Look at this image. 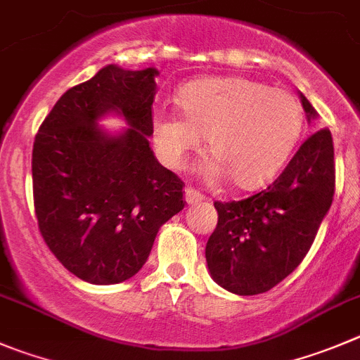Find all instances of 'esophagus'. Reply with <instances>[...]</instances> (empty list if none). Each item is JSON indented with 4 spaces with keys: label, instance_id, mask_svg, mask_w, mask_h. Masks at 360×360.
I'll return each mask as SVG.
<instances>
[{
    "label": "esophagus",
    "instance_id": "obj_1",
    "mask_svg": "<svg viewBox=\"0 0 360 360\" xmlns=\"http://www.w3.org/2000/svg\"><path fill=\"white\" fill-rule=\"evenodd\" d=\"M205 196L201 193H198L196 189H193V187H187L186 189V201L187 205H196L200 203V201H203Z\"/></svg>",
    "mask_w": 360,
    "mask_h": 360
}]
</instances>
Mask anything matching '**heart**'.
I'll return each instance as SVG.
<instances>
[{"instance_id":"obj_1","label":"heart","mask_w":360,"mask_h":360,"mask_svg":"<svg viewBox=\"0 0 360 360\" xmlns=\"http://www.w3.org/2000/svg\"><path fill=\"white\" fill-rule=\"evenodd\" d=\"M182 116L157 109L153 139L160 157L184 167L207 136L214 159L205 176L217 182L229 174L244 189L276 176L292 155L302 132V108L290 91L245 77H215L180 91Z\"/></svg>"}]
</instances>
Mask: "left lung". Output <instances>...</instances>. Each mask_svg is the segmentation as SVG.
Segmentation results:
<instances>
[{"instance_id": "8db88e82", "label": "left lung", "mask_w": 360, "mask_h": 360, "mask_svg": "<svg viewBox=\"0 0 360 360\" xmlns=\"http://www.w3.org/2000/svg\"><path fill=\"white\" fill-rule=\"evenodd\" d=\"M307 120L316 118L300 94ZM336 169L328 129L300 145L266 189L242 201H215L217 226L205 249L212 279L237 295L269 292L293 272L313 245L334 198Z\"/></svg>"}]
</instances>
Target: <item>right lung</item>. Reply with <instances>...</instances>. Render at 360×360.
<instances>
[{"label": "right lung", "mask_w": 360, "mask_h": 360, "mask_svg": "<svg viewBox=\"0 0 360 360\" xmlns=\"http://www.w3.org/2000/svg\"><path fill=\"white\" fill-rule=\"evenodd\" d=\"M153 67L108 65L54 104L33 143L39 229L58 262L91 285L141 270L160 226L186 207L184 182L153 155ZM108 114L129 125L111 135Z\"/></svg>", "instance_id": "obj_1"}]
</instances>
